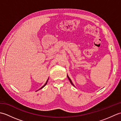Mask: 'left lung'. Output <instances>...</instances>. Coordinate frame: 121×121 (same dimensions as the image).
<instances>
[{
	"mask_svg": "<svg viewBox=\"0 0 121 121\" xmlns=\"http://www.w3.org/2000/svg\"><path fill=\"white\" fill-rule=\"evenodd\" d=\"M67 76H68V79H69V81H70V83H71V84H72V85L73 86H74V87H75V86H74V85L73 84V83H72V81H71V79H70V78H69V76L67 75Z\"/></svg>",
	"mask_w": 121,
	"mask_h": 121,
	"instance_id": "1",
	"label": "left lung"
}]
</instances>
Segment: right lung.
<instances>
[{
	"mask_svg": "<svg viewBox=\"0 0 121 121\" xmlns=\"http://www.w3.org/2000/svg\"><path fill=\"white\" fill-rule=\"evenodd\" d=\"M48 79H49V78H48ZM48 79H47V82H46V83L45 84V85H43V86H42V87H41V88H40L39 89H42V88H43V87H44V86H45L46 85V84H47V82H48ZM39 89H38V90H39Z\"/></svg>",
	"mask_w": 121,
	"mask_h": 121,
	"instance_id": "obj_1",
	"label": "right lung"
}]
</instances>
